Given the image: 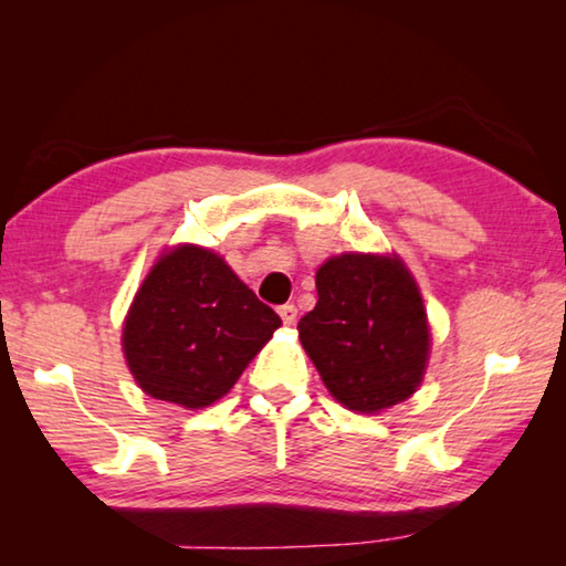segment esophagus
Here are the masks:
<instances>
[{"mask_svg":"<svg viewBox=\"0 0 566 566\" xmlns=\"http://www.w3.org/2000/svg\"><path fill=\"white\" fill-rule=\"evenodd\" d=\"M280 317L284 324H294L296 322V306L294 304H282L280 306Z\"/></svg>","mask_w":566,"mask_h":566,"instance_id":"obj_1","label":"esophagus"}]
</instances>
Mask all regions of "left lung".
<instances>
[{
  "mask_svg": "<svg viewBox=\"0 0 566 566\" xmlns=\"http://www.w3.org/2000/svg\"><path fill=\"white\" fill-rule=\"evenodd\" d=\"M317 306L296 324L332 397L375 415L415 395L429 359L419 286L399 256L347 252L317 270Z\"/></svg>",
  "mask_w": 566,
  "mask_h": 566,
  "instance_id": "8db88e82",
  "label": "left lung"
}]
</instances>
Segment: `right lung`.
I'll return each instance as SVG.
<instances>
[{
	"label": "right lung",
	"mask_w": 566,
	"mask_h": 566,
	"mask_svg": "<svg viewBox=\"0 0 566 566\" xmlns=\"http://www.w3.org/2000/svg\"><path fill=\"white\" fill-rule=\"evenodd\" d=\"M282 327L222 256L179 244L142 282L122 329L129 371L149 397L185 409L222 399Z\"/></svg>",
	"instance_id": "add662e5"
}]
</instances>
